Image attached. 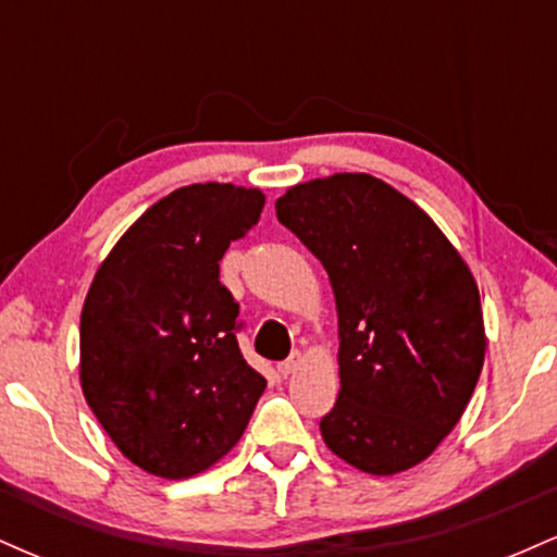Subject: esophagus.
<instances>
[{
    "label": "esophagus",
    "instance_id": "obj_1",
    "mask_svg": "<svg viewBox=\"0 0 557 557\" xmlns=\"http://www.w3.org/2000/svg\"><path fill=\"white\" fill-rule=\"evenodd\" d=\"M300 367V354H293L290 359H285L283 363H280L277 367V372L283 374V376H290V374H296V369Z\"/></svg>",
    "mask_w": 557,
    "mask_h": 557
}]
</instances>
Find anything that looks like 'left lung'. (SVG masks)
Segmentation results:
<instances>
[{"label":"left lung","instance_id":"1","mask_svg":"<svg viewBox=\"0 0 557 557\" xmlns=\"http://www.w3.org/2000/svg\"><path fill=\"white\" fill-rule=\"evenodd\" d=\"M277 220L330 274L341 393L319 421L345 463L389 476L450 434L484 363L479 287L411 198L363 172L287 188Z\"/></svg>","mask_w":557,"mask_h":557}]
</instances>
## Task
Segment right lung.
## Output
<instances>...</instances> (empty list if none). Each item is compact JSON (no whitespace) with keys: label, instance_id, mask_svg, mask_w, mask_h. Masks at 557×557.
<instances>
[{"label":"right lung","instance_id":"1","mask_svg":"<svg viewBox=\"0 0 557 557\" xmlns=\"http://www.w3.org/2000/svg\"><path fill=\"white\" fill-rule=\"evenodd\" d=\"M264 194L233 183L172 190L101 261L81 314V387L125 458L164 479L220 461L267 380L238 348V304L220 283L227 246Z\"/></svg>","mask_w":557,"mask_h":557}]
</instances>
